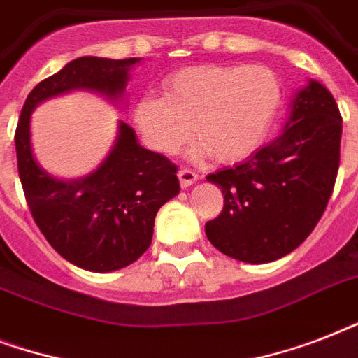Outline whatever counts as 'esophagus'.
<instances>
[{"label": "esophagus", "instance_id": "esophagus-1", "mask_svg": "<svg viewBox=\"0 0 358 358\" xmlns=\"http://www.w3.org/2000/svg\"><path fill=\"white\" fill-rule=\"evenodd\" d=\"M178 178H180V185H182V187H189V185H193L196 180H199V174L193 173L191 169L182 167L178 171Z\"/></svg>", "mask_w": 358, "mask_h": 358}]
</instances>
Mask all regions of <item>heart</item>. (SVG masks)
I'll return each mask as SVG.
<instances>
[{
    "label": "heart",
    "instance_id": "1",
    "mask_svg": "<svg viewBox=\"0 0 358 358\" xmlns=\"http://www.w3.org/2000/svg\"><path fill=\"white\" fill-rule=\"evenodd\" d=\"M165 96H143L134 122L152 150L173 154L191 137L215 162L249 156L271 128L282 92L266 66L202 64L178 70L163 83Z\"/></svg>",
    "mask_w": 358,
    "mask_h": 358
}]
</instances>
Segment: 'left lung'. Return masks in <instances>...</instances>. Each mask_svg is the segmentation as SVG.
Listing matches in <instances>:
<instances>
[{"label": "left lung", "instance_id": "left-lung-1", "mask_svg": "<svg viewBox=\"0 0 358 358\" xmlns=\"http://www.w3.org/2000/svg\"><path fill=\"white\" fill-rule=\"evenodd\" d=\"M342 117L317 81L295 94L282 134L249 159L206 176L223 189L219 217L206 223L215 249L266 264L305 241L322 219L340 165Z\"/></svg>", "mask_w": 358, "mask_h": 358}]
</instances>
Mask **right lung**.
I'll list each match as a JSON object with an SVG mask.
<instances>
[{"mask_svg": "<svg viewBox=\"0 0 358 358\" xmlns=\"http://www.w3.org/2000/svg\"><path fill=\"white\" fill-rule=\"evenodd\" d=\"M139 57H78L29 92L14 143L25 201L48 243L70 264L108 273L134 264L152 243L157 210L178 195V167L143 148L131 126L120 120L113 150L85 178L57 180L36 163L29 120L46 98L89 89L108 98L122 96L129 69Z\"/></svg>", "mask_w": 358, "mask_h": 358, "instance_id": "right-lung-1", "label": "right lung"}]
</instances>
